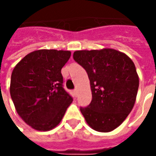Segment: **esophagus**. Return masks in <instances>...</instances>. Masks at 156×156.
<instances>
[{"mask_svg":"<svg viewBox=\"0 0 156 156\" xmlns=\"http://www.w3.org/2000/svg\"><path fill=\"white\" fill-rule=\"evenodd\" d=\"M73 93H74L75 96H77V94H78V89H77V88H75L74 90H73Z\"/></svg>","mask_w":156,"mask_h":156,"instance_id":"esophagus-1","label":"esophagus"}]
</instances>
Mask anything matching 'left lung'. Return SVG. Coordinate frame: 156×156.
<instances>
[{
	"instance_id": "left-lung-1",
	"label": "left lung",
	"mask_w": 156,
	"mask_h": 156,
	"mask_svg": "<svg viewBox=\"0 0 156 156\" xmlns=\"http://www.w3.org/2000/svg\"><path fill=\"white\" fill-rule=\"evenodd\" d=\"M73 59L90 80L92 101L87 107H80L85 120L98 132L114 130L135 103L139 77L134 62L126 54L110 48L76 51Z\"/></svg>"
}]
</instances>
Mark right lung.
I'll return each instance as SVG.
<instances>
[{
	"label": "right lung",
	"instance_id": "right-lung-1",
	"mask_svg": "<svg viewBox=\"0 0 156 156\" xmlns=\"http://www.w3.org/2000/svg\"><path fill=\"white\" fill-rule=\"evenodd\" d=\"M70 57L69 51L37 50L24 57L12 71L10 93L16 112L37 130L56 127L73 102L63 88L61 73Z\"/></svg>",
	"mask_w": 156,
	"mask_h": 156
}]
</instances>
